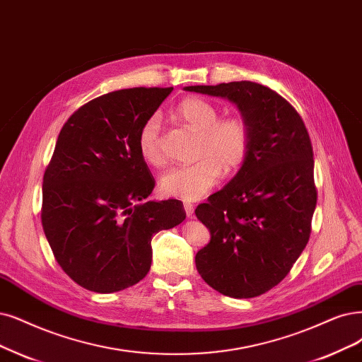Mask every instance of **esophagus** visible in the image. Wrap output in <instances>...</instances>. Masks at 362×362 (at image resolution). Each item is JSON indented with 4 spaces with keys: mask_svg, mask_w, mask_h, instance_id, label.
<instances>
[{
    "mask_svg": "<svg viewBox=\"0 0 362 362\" xmlns=\"http://www.w3.org/2000/svg\"><path fill=\"white\" fill-rule=\"evenodd\" d=\"M183 209H185V211H186V215H188V216H192V213H194V204H191V203H185V204H183Z\"/></svg>",
    "mask_w": 362,
    "mask_h": 362,
    "instance_id": "34e87169",
    "label": "esophagus"
}]
</instances>
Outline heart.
<instances>
[{
	"label": "heart",
	"mask_w": 362,
	"mask_h": 362,
	"mask_svg": "<svg viewBox=\"0 0 362 362\" xmlns=\"http://www.w3.org/2000/svg\"><path fill=\"white\" fill-rule=\"evenodd\" d=\"M173 115L182 125L198 132L195 156L199 159L165 171L159 180V189L167 197L195 202L219 182L223 171L233 173L246 163L252 149V125L240 113L219 117L216 104L202 97L183 98L174 107ZM137 147L144 163L152 167L164 165L158 116H149L141 124Z\"/></svg>",
	"instance_id": "heart-1"
}]
</instances>
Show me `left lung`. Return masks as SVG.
<instances>
[{
    "instance_id": "1",
    "label": "left lung",
    "mask_w": 362,
    "mask_h": 362,
    "mask_svg": "<svg viewBox=\"0 0 362 362\" xmlns=\"http://www.w3.org/2000/svg\"><path fill=\"white\" fill-rule=\"evenodd\" d=\"M185 89L234 101L252 125L246 163L195 209L211 234L195 255L197 270L226 297L262 296L286 277L310 238L317 191L309 131L293 105L264 85Z\"/></svg>"
}]
</instances>
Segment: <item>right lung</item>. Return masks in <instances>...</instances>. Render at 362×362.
<instances>
[{
  "label": "right lung",
  "mask_w": 362,
  "mask_h": 362,
  "mask_svg": "<svg viewBox=\"0 0 362 362\" xmlns=\"http://www.w3.org/2000/svg\"><path fill=\"white\" fill-rule=\"evenodd\" d=\"M173 88H131L83 104L66 119L43 176L42 225L74 282L110 293L149 273L152 237L186 218L182 202L146 199L155 179L137 134Z\"/></svg>",
  "instance_id": "1"
}]
</instances>
